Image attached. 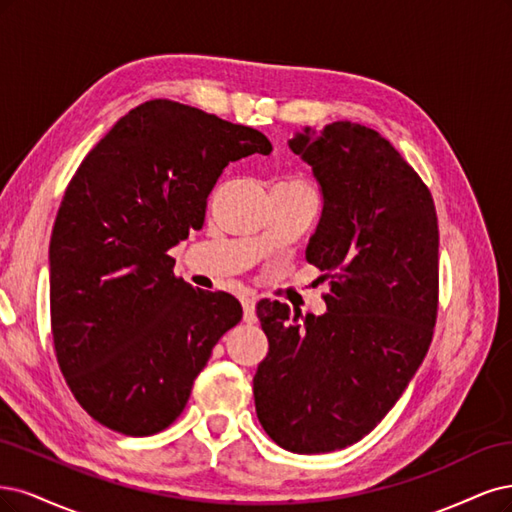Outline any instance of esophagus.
Returning <instances> with one entry per match:
<instances>
[{
    "instance_id": "esophagus-1",
    "label": "esophagus",
    "mask_w": 512,
    "mask_h": 512,
    "mask_svg": "<svg viewBox=\"0 0 512 512\" xmlns=\"http://www.w3.org/2000/svg\"><path fill=\"white\" fill-rule=\"evenodd\" d=\"M242 319L246 323H255V300L253 298H242Z\"/></svg>"
}]
</instances>
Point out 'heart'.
I'll return each mask as SVG.
<instances>
[{
    "label": "heart",
    "mask_w": 512,
    "mask_h": 512,
    "mask_svg": "<svg viewBox=\"0 0 512 512\" xmlns=\"http://www.w3.org/2000/svg\"><path fill=\"white\" fill-rule=\"evenodd\" d=\"M274 189H312V187L300 176H285L278 180Z\"/></svg>",
    "instance_id": "heart-1"
}]
</instances>
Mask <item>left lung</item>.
<instances>
[{
    "label": "left lung",
    "mask_w": 512,
    "mask_h": 512,
    "mask_svg": "<svg viewBox=\"0 0 512 512\" xmlns=\"http://www.w3.org/2000/svg\"><path fill=\"white\" fill-rule=\"evenodd\" d=\"M289 148L321 185L306 261L332 280L321 317L257 304L270 349L253 393L278 447L312 455L370 434L419 370L438 312V217L419 174L366 125L306 127Z\"/></svg>",
    "instance_id": "1"
}]
</instances>
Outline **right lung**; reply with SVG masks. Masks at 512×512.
I'll return each mask as SVG.
<instances>
[{"label": "right lung", "mask_w": 512, "mask_h": 512, "mask_svg": "<svg viewBox=\"0 0 512 512\" xmlns=\"http://www.w3.org/2000/svg\"><path fill=\"white\" fill-rule=\"evenodd\" d=\"M255 153H272L261 131L151 100L72 176L48 251L51 329L65 383L97 423L125 436L166 430L242 319L234 295L176 278L168 251L202 229L229 163Z\"/></svg>", "instance_id": "add662e5"}]
</instances>
